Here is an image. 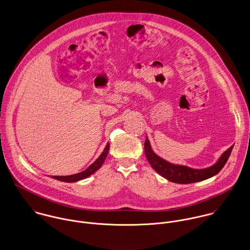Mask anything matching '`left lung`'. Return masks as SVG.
<instances>
[{
  "instance_id": "1",
  "label": "left lung",
  "mask_w": 250,
  "mask_h": 250,
  "mask_svg": "<svg viewBox=\"0 0 250 250\" xmlns=\"http://www.w3.org/2000/svg\"><path fill=\"white\" fill-rule=\"evenodd\" d=\"M233 147L234 145L231 146L228 150H225L216 161V163H214L212 166L205 169H193L188 166L170 163L155 154L150 147V141L147 136L144 145L145 155L152 169L168 181L183 185L201 182L211 178L219 173V171L224 167L225 163L227 162L231 151L233 150Z\"/></svg>"
}]
</instances>
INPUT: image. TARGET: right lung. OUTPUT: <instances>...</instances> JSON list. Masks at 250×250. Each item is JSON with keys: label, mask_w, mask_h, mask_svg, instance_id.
Returning a JSON list of instances; mask_svg holds the SVG:
<instances>
[{"label": "right lung", "mask_w": 250, "mask_h": 250, "mask_svg": "<svg viewBox=\"0 0 250 250\" xmlns=\"http://www.w3.org/2000/svg\"><path fill=\"white\" fill-rule=\"evenodd\" d=\"M110 148V145L109 143H107L106 147L104 148L103 151L101 152L99 158L93 163L91 164L85 171L83 172H80V173H77V174H74V175H70V176H52L53 179L55 180H58V181H61V182H65V183H74V182H78L80 180H83V179H86L88 177H90L91 175H93L96 171H98L100 169V167L102 166L107 154H108V150Z\"/></svg>", "instance_id": "obj_1"}]
</instances>
